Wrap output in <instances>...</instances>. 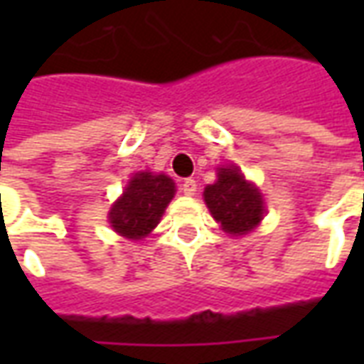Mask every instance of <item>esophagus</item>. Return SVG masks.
Masks as SVG:
<instances>
[{"label":"esophagus","mask_w":364,"mask_h":364,"mask_svg":"<svg viewBox=\"0 0 364 364\" xmlns=\"http://www.w3.org/2000/svg\"><path fill=\"white\" fill-rule=\"evenodd\" d=\"M181 191L185 195L193 197V195L197 193V181H195V179H185V181L181 183Z\"/></svg>","instance_id":"34e87169"}]
</instances>
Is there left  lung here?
Here are the masks:
<instances>
[{
	"label": "left lung",
	"mask_w": 364,
	"mask_h": 364,
	"mask_svg": "<svg viewBox=\"0 0 364 364\" xmlns=\"http://www.w3.org/2000/svg\"><path fill=\"white\" fill-rule=\"evenodd\" d=\"M203 197L214 220L232 236L250 234L265 214L263 195L236 166L218 167V181L208 185Z\"/></svg>",
	"instance_id": "obj_1"
}]
</instances>
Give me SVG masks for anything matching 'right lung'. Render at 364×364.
<instances>
[{
  "label": "right lung",
  "instance_id": "right-lung-1",
  "mask_svg": "<svg viewBox=\"0 0 364 364\" xmlns=\"http://www.w3.org/2000/svg\"><path fill=\"white\" fill-rule=\"evenodd\" d=\"M175 195V183L164 173L140 171L130 177L122 197L111 206L109 222L128 240H142L158 226Z\"/></svg>",
  "mask_w": 364,
  "mask_h": 364
}]
</instances>
